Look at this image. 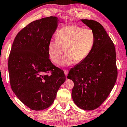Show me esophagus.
Returning a JSON list of instances; mask_svg holds the SVG:
<instances>
[{
    "instance_id": "esophagus-1",
    "label": "esophagus",
    "mask_w": 127,
    "mask_h": 127,
    "mask_svg": "<svg viewBox=\"0 0 127 127\" xmlns=\"http://www.w3.org/2000/svg\"><path fill=\"white\" fill-rule=\"evenodd\" d=\"M68 73H69L68 70H64V73H65L66 76L67 75V74H68Z\"/></svg>"
}]
</instances>
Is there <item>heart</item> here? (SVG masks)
Listing matches in <instances>:
<instances>
[{
    "label": "heart",
    "mask_w": 127,
    "mask_h": 127,
    "mask_svg": "<svg viewBox=\"0 0 127 127\" xmlns=\"http://www.w3.org/2000/svg\"><path fill=\"white\" fill-rule=\"evenodd\" d=\"M55 37L56 39L48 43V54L54 63L58 64L65 48L62 66L83 61L93 51L95 43V34L92 29L76 25L62 28L57 31Z\"/></svg>",
    "instance_id": "heart-1"
}]
</instances>
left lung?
Returning a JSON list of instances; mask_svg holds the SVG:
<instances>
[{
  "instance_id": "1",
  "label": "left lung",
  "mask_w": 127,
  "mask_h": 127,
  "mask_svg": "<svg viewBox=\"0 0 127 127\" xmlns=\"http://www.w3.org/2000/svg\"><path fill=\"white\" fill-rule=\"evenodd\" d=\"M95 34V43L90 54L69 71L67 79L73 81L72 97L81 109L98 108L106 99L117 77L114 45L101 24L81 20Z\"/></svg>"
}]
</instances>
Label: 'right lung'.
Instances as JSON below:
<instances>
[{"label":"right lung","instance_id":"right-lung-1","mask_svg":"<svg viewBox=\"0 0 127 127\" xmlns=\"http://www.w3.org/2000/svg\"><path fill=\"white\" fill-rule=\"evenodd\" d=\"M59 22L58 17L51 16L31 22L12 45L8 62L11 89L32 110L50 107L66 80L64 71L51 63L48 54V44Z\"/></svg>","mask_w":127,"mask_h":127}]
</instances>
